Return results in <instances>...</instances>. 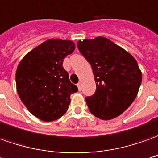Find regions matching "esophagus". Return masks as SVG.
I'll use <instances>...</instances> for the list:
<instances>
[{
	"instance_id": "obj_1",
	"label": "esophagus",
	"mask_w": 158,
	"mask_h": 158,
	"mask_svg": "<svg viewBox=\"0 0 158 158\" xmlns=\"http://www.w3.org/2000/svg\"><path fill=\"white\" fill-rule=\"evenodd\" d=\"M77 87H78V89H79V91H80V90L81 89V86L80 82H78V83H77Z\"/></svg>"
}]
</instances>
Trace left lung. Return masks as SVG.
Returning a JSON list of instances; mask_svg holds the SVG:
<instances>
[{
    "mask_svg": "<svg viewBox=\"0 0 158 158\" xmlns=\"http://www.w3.org/2000/svg\"><path fill=\"white\" fill-rule=\"evenodd\" d=\"M77 47L92 67L96 82L93 95L85 98L89 109L102 119L116 118L135 100L142 74L135 58L103 37L80 40Z\"/></svg>",
    "mask_w": 158,
    "mask_h": 158,
    "instance_id": "1",
    "label": "left lung"
}]
</instances>
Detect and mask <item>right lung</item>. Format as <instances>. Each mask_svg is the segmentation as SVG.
I'll return each instance as SVG.
<instances>
[{"label": "right lung", "mask_w": 158, "mask_h": 158, "mask_svg": "<svg viewBox=\"0 0 158 158\" xmlns=\"http://www.w3.org/2000/svg\"><path fill=\"white\" fill-rule=\"evenodd\" d=\"M75 50L69 40H49L24 56L16 71V88L20 100L37 118L50 122L68 110L70 94L77 87L63 67Z\"/></svg>", "instance_id": "add662e5"}]
</instances>
